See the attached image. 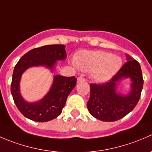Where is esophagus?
Returning <instances> with one entry per match:
<instances>
[{"label":"esophagus","mask_w":152,"mask_h":152,"mask_svg":"<svg viewBox=\"0 0 152 152\" xmlns=\"http://www.w3.org/2000/svg\"><path fill=\"white\" fill-rule=\"evenodd\" d=\"M85 79L84 77H82V76H79V77L77 79V82H85Z\"/></svg>","instance_id":"esophagus-1"}]
</instances>
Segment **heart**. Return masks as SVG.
I'll list each match as a JSON object with an SVG mask.
<instances>
[{
    "label": "heart",
    "instance_id": "b5f03b06",
    "mask_svg": "<svg viewBox=\"0 0 152 152\" xmlns=\"http://www.w3.org/2000/svg\"><path fill=\"white\" fill-rule=\"evenodd\" d=\"M74 62L79 69L91 72L92 77L98 82L110 79L121 65V59L103 51L82 50L74 56Z\"/></svg>",
    "mask_w": 152,
    "mask_h": 152
}]
</instances>
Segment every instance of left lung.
<instances>
[{
  "label": "left lung",
  "mask_w": 152,
  "mask_h": 152,
  "mask_svg": "<svg viewBox=\"0 0 152 152\" xmlns=\"http://www.w3.org/2000/svg\"><path fill=\"white\" fill-rule=\"evenodd\" d=\"M127 62L108 82L90 84V96L87 106L90 114L102 121H116L132 111L141 95L143 79L137 60L126 54ZM123 77H130L132 91L127 96L116 93V86Z\"/></svg>",
  "instance_id": "8db88e82"
}]
</instances>
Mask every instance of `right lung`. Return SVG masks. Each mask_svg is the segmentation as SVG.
I'll list each match as a JSON object with an SVG mask.
<instances>
[{"instance_id": "1", "label": "right lung", "mask_w": 152, "mask_h": 152, "mask_svg": "<svg viewBox=\"0 0 152 152\" xmlns=\"http://www.w3.org/2000/svg\"><path fill=\"white\" fill-rule=\"evenodd\" d=\"M64 45H48L29 50L15 65L11 84V93L19 111L34 121L46 122L57 118L65 107L67 98L75 87L76 78L55 76L51 89L39 102L27 103L21 97L19 83L22 73L31 66L45 65L53 69L56 60L66 58Z\"/></svg>"}]
</instances>
